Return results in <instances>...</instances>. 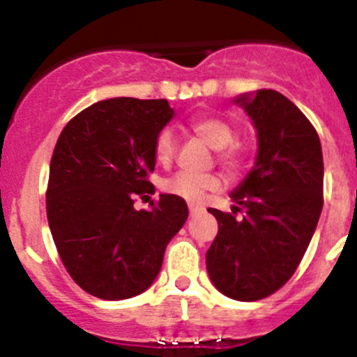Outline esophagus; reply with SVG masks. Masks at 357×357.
I'll list each match as a JSON object with an SVG mask.
<instances>
[{
  "label": "esophagus",
  "mask_w": 357,
  "mask_h": 357,
  "mask_svg": "<svg viewBox=\"0 0 357 357\" xmlns=\"http://www.w3.org/2000/svg\"><path fill=\"white\" fill-rule=\"evenodd\" d=\"M188 208H190V213L192 215H195V213H197V211L202 210V206H197V204H190V206H188Z\"/></svg>",
  "instance_id": "esophagus-1"
}]
</instances>
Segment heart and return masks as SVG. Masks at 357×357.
I'll return each mask as SVG.
<instances>
[{
    "label": "heart",
    "mask_w": 357,
    "mask_h": 357,
    "mask_svg": "<svg viewBox=\"0 0 357 357\" xmlns=\"http://www.w3.org/2000/svg\"><path fill=\"white\" fill-rule=\"evenodd\" d=\"M188 128L213 149H218V162L227 171L236 172L242 167V151L234 146V130L224 119L215 115H195L188 121ZM176 153V137L171 130L160 131L155 140V158L162 165H169ZM220 186V178L217 174H192L179 172L167 179L163 188L169 194L181 197L188 202H201L204 195Z\"/></svg>",
    "instance_id": "obj_1"
}]
</instances>
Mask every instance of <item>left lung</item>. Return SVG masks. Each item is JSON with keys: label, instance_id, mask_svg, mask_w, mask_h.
Masks as SVG:
<instances>
[{"label": "left lung", "instance_id": "obj_1", "mask_svg": "<svg viewBox=\"0 0 357 357\" xmlns=\"http://www.w3.org/2000/svg\"><path fill=\"white\" fill-rule=\"evenodd\" d=\"M234 102L255 124L258 153L229 194L231 213L208 210L218 233L206 268L220 294L250 303L274 294L297 271L322 213L324 158L319 135L288 98L261 89Z\"/></svg>", "mask_w": 357, "mask_h": 357}]
</instances>
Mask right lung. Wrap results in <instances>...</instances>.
Instances as JSON below:
<instances>
[{
  "label": "right lung",
  "mask_w": 357,
  "mask_h": 357,
  "mask_svg": "<svg viewBox=\"0 0 357 357\" xmlns=\"http://www.w3.org/2000/svg\"><path fill=\"white\" fill-rule=\"evenodd\" d=\"M167 99L114 98L70 119L50 165L47 222L60 259L86 294L123 301L155 282L167 243L188 218L185 199L155 194V140L171 123Z\"/></svg>",
  "instance_id": "1"
}]
</instances>
